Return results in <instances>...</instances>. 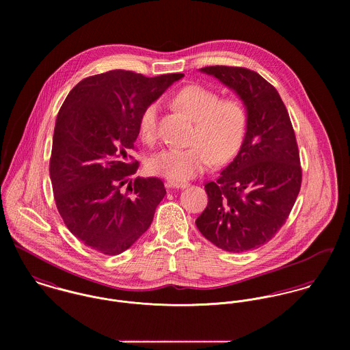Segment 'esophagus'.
Here are the masks:
<instances>
[{
	"mask_svg": "<svg viewBox=\"0 0 350 350\" xmlns=\"http://www.w3.org/2000/svg\"><path fill=\"white\" fill-rule=\"evenodd\" d=\"M167 186L171 189H186L189 186L187 182H179V180H167Z\"/></svg>",
	"mask_w": 350,
	"mask_h": 350,
	"instance_id": "obj_1",
	"label": "esophagus"
}]
</instances>
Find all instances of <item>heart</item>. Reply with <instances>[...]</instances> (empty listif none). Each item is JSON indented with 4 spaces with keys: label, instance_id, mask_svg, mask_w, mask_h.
Instances as JSON below:
<instances>
[{
    "label": "heart",
    "instance_id": "obj_1",
    "mask_svg": "<svg viewBox=\"0 0 350 350\" xmlns=\"http://www.w3.org/2000/svg\"><path fill=\"white\" fill-rule=\"evenodd\" d=\"M174 102L179 109L196 120L194 144L189 148H168L150 160L152 172L171 180L185 182L210 168L215 161L230 160L241 148L247 133V110L241 100L219 98L198 85L183 88ZM156 102L147 105L139 117V133L152 143L157 133Z\"/></svg>",
    "mask_w": 350,
    "mask_h": 350
}]
</instances>
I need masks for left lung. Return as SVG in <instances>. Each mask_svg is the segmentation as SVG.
Returning <instances> with one entry per match:
<instances>
[{
    "instance_id": "left-lung-1",
    "label": "left lung",
    "mask_w": 350,
    "mask_h": 350,
    "mask_svg": "<svg viewBox=\"0 0 350 350\" xmlns=\"http://www.w3.org/2000/svg\"><path fill=\"white\" fill-rule=\"evenodd\" d=\"M247 109V133L234 160L204 185L207 206L196 224L215 247L241 253L268 243L283 226L299 194V150L278 90L244 67L208 66Z\"/></svg>"
}]
</instances>
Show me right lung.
<instances>
[{"label": "right lung", "mask_w": 350, "mask_h": 350, "mask_svg": "<svg viewBox=\"0 0 350 350\" xmlns=\"http://www.w3.org/2000/svg\"><path fill=\"white\" fill-rule=\"evenodd\" d=\"M183 77L111 70L85 78L63 102L51 183L60 217L86 247L120 254L150 228L165 189L159 178L132 180L139 161H129L128 152L135 148L143 109Z\"/></svg>", "instance_id": "right-lung-1"}]
</instances>
